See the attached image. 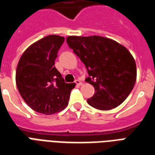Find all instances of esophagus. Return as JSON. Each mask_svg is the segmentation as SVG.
Here are the masks:
<instances>
[{
  "label": "esophagus",
  "instance_id": "obj_1",
  "mask_svg": "<svg viewBox=\"0 0 155 155\" xmlns=\"http://www.w3.org/2000/svg\"><path fill=\"white\" fill-rule=\"evenodd\" d=\"M74 83L77 84V85H81V84H82V82L79 81V80H76V81H74Z\"/></svg>",
  "mask_w": 155,
  "mask_h": 155
}]
</instances>
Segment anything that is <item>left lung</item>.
I'll return each instance as SVG.
<instances>
[{
	"mask_svg": "<svg viewBox=\"0 0 155 155\" xmlns=\"http://www.w3.org/2000/svg\"><path fill=\"white\" fill-rule=\"evenodd\" d=\"M66 41L87 69L90 77L85 81L94 87L88 104L101 110L122 104L133 90L137 76L135 61L127 48L99 35H72Z\"/></svg>",
	"mask_w": 155,
	"mask_h": 155,
	"instance_id": "1",
	"label": "left lung"
}]
</instances>
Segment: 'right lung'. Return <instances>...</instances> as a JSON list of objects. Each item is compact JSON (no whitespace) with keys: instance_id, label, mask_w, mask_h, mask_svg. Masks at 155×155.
Segmentation results:
<instances>
[{"instance_id":"add662e5","label":"right lung","mask_w":155,"mask_h":155,"mask_svg":"<svg viewBox=\"0 0 155 155\" xmlns=\"http://www.w3.org/2000/svg\"><path fill=\"white\" fill-rule=\"evenodd\" d=\"M64 38L50 35L31 45L19 60L15 83L19 93L33 110L53 114L67 106L74 84H66L54 67Z\"/></svg>"}]
</instances>
